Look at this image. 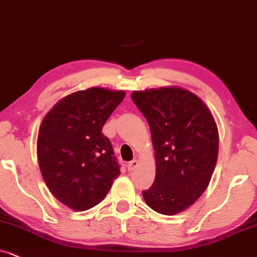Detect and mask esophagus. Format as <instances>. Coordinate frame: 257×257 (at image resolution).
<instances>
[{"mask_svg":"<svg viewBox=\"0 0 257 257\" xmlns=\"http://www.w3.org/2000/svg\"><path fill=\"white\" fill-rule=\"evenodd\" d=\"M138 166H139V161L138 160H133L128 164H126V168H128L129 172H132V170H134Z\"/></svg>","mask_w":257,"mask_h":257,"instance_id":"esophagus-1","label":"esophagus"}]
</instances>
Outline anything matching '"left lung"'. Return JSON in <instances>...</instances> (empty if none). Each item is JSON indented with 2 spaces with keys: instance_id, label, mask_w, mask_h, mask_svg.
I'll return each instance as SVG.
<instances>
[{
  "instance_id": "obj_1",
  "label": "left lung",
  "mask_w": 257,
  "mask_h": 257,
  "mask_svg": "<svg viewBox=\"0 0 257 257\" xmlns=\"http://www.w3.org/2000/svg\"><path fill=\"white\" fill-rule=\"evenodd\" d=\"M132 100L148 121L155 150V181L143 198L160 214L181 213L210 182L218 154L216 122L203 101L182 88L134 91Z\"/></svg>"
}]
</instances>
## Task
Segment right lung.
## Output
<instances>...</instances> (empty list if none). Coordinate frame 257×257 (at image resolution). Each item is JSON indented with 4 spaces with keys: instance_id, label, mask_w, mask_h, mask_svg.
Instances as JSON below:
<instances>
[{
    "instance_id": "add662e5",
    "label": "right lung",
    "mask_w": 257,
    "mask_h": 257,
    "mask_svg": "<svg viewBox=\"0 0 257 257\" xmlns=\"http://www.w3.org/2000/svg\"><path fill=\"white\" fill-rule=\"evenodd\" d=\"M124 96L122 90L98 87L76 91L57 102L41 123V174L50 193L75 211L100 203L121 174L102 128Z\"/></svg>"
}]
</instances>
